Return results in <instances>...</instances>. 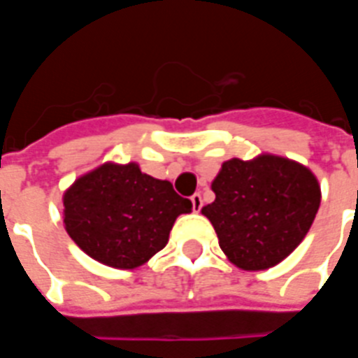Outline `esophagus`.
I'll return each mask as SVG.
<instances>
[{
    "label": "esophagus",
    "instance_id": "esophagus-1",
    "mask_svg": "<svg viewBox=\"0 0 358 358\" xmlns=\"http://www.w3.org/2000/svg\"><path fill=\"white\" fill-rule=\"evenodd\" d=\"M203 207V199L201 195L199 194H194L192 195V209H194V213H199Z\"/></svg>",
    "mask_w": 358,
    "mask_h": 358
}]
</instances>
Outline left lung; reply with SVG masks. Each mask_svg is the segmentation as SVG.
Here are the masks:
<instances>
[{
	"mask_svg": "<svg viewBox=\"0 0 358 358\" xmlns=\"http://www.w3.org/2000/svg\"><path fill=\"white\" fill-rule=\"evenodd\" d=\"M217 199L203 207L218 245L236 266L264 270L292 253L320 207V186L303 164L274 155L232 159L213 182Z\"/></svg>",
	"mask_w": 358,
	"mask_h": 358,
	"instance_id": "1",
	"label": "left lung"
}]
</instances>
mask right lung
<instances>
[{"label":"right lung","instance_id":"right-lung-1","mask_svg":"<svg viewBox=\"0 0 358 358\" xmlns=\"http://www.w3.org/2000/svg\"><path fill=\"white\" fill-rule=\"evenodd\" d=\"M65 228L92 259L136 268L166 245L178 215L192 210L171 182L143 174L136 163H107L66 189Z\"/></svg>","mask_w":358,"mask_h":358}]
</instances>
